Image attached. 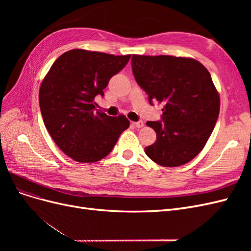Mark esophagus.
<instances>
[{"label":"esophagus","instance_id":"34e87169","mask_svg":"<svg viewBox=\"0 0 251 251\" xmlns=\"http://www.w3.org/2000/svg\"><path fill=\"white\" fill-rule=\"evenodd\" d=\"M133 125L137 127V128H140V127H142L143 126H144V124H143V121H136V123H133Z\"/></svg>","mask_w":251,"mask_h":251}]
</instances>
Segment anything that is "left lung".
Wrapping results in <instances>:
<instances>
[{"label": "left lung", "mask_w": 251, "mask_h": 251, "mask_svg": "<svg viewBox=\"0 0 251 251\" xmlns=\"http://www.w3.org/2000/svg\"><path fill=\"white\" fill-rule=\"evenodd\" d=\"M132 70L150 103L164 104L161 120L147 123L157 139L146 154L168 168L189 162L203 150L219 117L220 96L208 70L194 58L136 54Z\"/></svg>", "instance_id": "obj_1"}]
</instances>
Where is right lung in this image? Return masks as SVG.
Returning a JSON list of instances; mask_svg holds the SVG:
<instances>
[{"mask_svg": "<svg viewBox=\"0 0 251 251\" xmlns=\"http://www.w3.org/2000/svg\"><path fill=\"white\" fill-rule=\"evenodd\" d=\"M130 57L73 49L60 55L43 79L39 100L45 126L73 160H101L130 126L125 115L111 117L95 111L94 102L95 96H103L110 78L124 69Z\"/></svg>", "mask_w": 251, "mask_h": 251, "instance_id": "right-lung-1", "label": "right lung"}]
</instances>
